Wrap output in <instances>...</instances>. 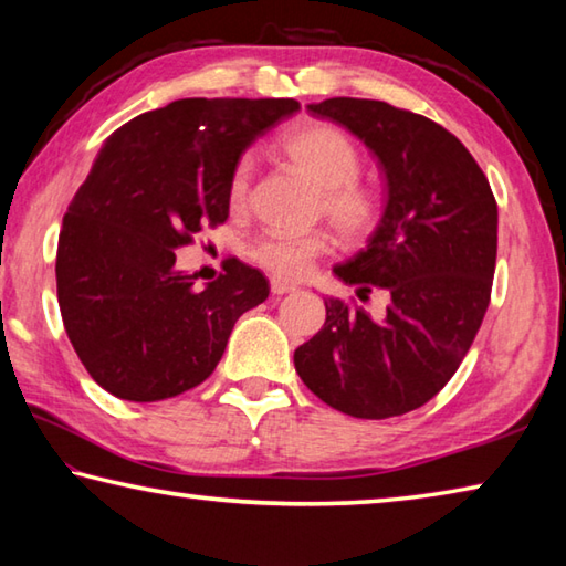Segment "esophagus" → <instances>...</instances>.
I'll use <instances>...</instances> for the list:
<instances>
[{
  "label": "esophagus",
  "mask_w": 566,
  "mask_h": 566,
  "mask_svg": "<svg viewBox=\"0 0 566 566\" xmlns=\"http://www.w3.org/2000/svg\"><path fill=\"white\" fill-rule=\"evenodd\" d=\"M296 286L294 284H290V282H284V280H272V294H276V296H282V294H290V292H294Z\"/></svg>",
  "instance_id": "34e87169"
}]
</instances>
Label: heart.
<instances>
[{"mask_svg": "<svg viewBox=\"0 0 566 566\" xmlns=\"http://www.w3.org/2000/svg\"><path fill=\"white\" fill-rule=\"evenodd\" d=\"M276 149L322 189L319 214L347 242H364L377 232L385 219V197L375 185L359 179L361 155L347 132L327 122H300L276 139ZM252 175L254 159L249 155L239 157L227 185V205L232 212L247 209ZM329 252L332 237L324 229L306 234L270 232L249 244V260L280 280H300Z\"/></svg>", "mask_w": 566, "mask_h": 566, "instance_id": "1", "label": "heart"}]
</instances>
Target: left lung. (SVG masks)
Masks as SVG:
<instances>
[{
    "mask_svg": "<svg viewBox=\"0 0 566 566\" xmlns=\"http://www.w3.org/2000/svg\"><path fill=\"white\" fill-rule=\"evenodd\" d=\"M375 151L387 175L385 219L334 274L359 300L385 290L381 317L324 300L327 322L294 352L296 375L324 405L389 419L427 405L482 327L496 264V199L482 167L442 124L377 99L310 104Z\"/></svg>",
    "mask_w": 566,
    "mask_h": 566,
    "instance_id": "8db88e82",
    "label": "left lung"
}]
</instances>
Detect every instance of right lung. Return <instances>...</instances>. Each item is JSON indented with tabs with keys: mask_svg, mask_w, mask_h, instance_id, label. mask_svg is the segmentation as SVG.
<instances>
[{
	"mask_svg": "<svg viewBox=\"0 0 566 566\" xmlns=\"http://www.w3.org/2000/svg\"><path fill=\"white\" fill-rule=\"evenodd\" d=\"M294 99H177L107 139L62 219L56 300L76 357L109 395L159 401L202 385L270 282L239 260L197 290L177 249L227 222L242 151Z\"/></svg>",
	"mask_w": 566,
	"mask_h": 566,
	"instance_id": "1",
	"label": "right lung"
}]
</instances>
